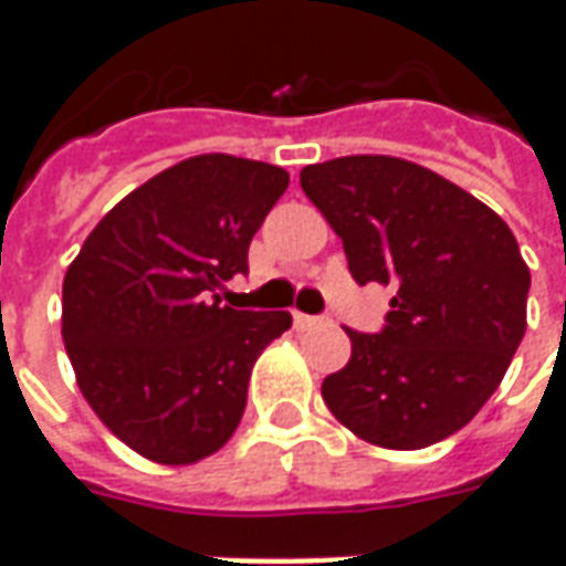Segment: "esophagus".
I'll use <instances>...</instances> for the list:
<instances>
[{
  "mask_svg": "<svg viewBox=\"0 0 566 566\" xmlns=\"http://www.w3.org/2000/svg\"><path fill=\"white\" fill-rule=\"evenodd\" d=\"M321 318L315 315H303V312H294V327L296 331H312V327H318Z\"/></svg>",
  "mask_w": 566,
  "mask_h": 566,
  "instance_id": "obj_1",
  "label": "esophagus"
}]
</instances>
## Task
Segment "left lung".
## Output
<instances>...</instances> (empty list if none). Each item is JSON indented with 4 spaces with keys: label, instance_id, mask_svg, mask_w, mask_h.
<instances>
[{
    "label": "left lung",
    "instance_id": "left-lung-1",
    "mask_svg": "<svg viewBox=\"0 0 566 566\" xmlns=\"http://www.w3.org/2000/svg\"><path fill=\"white\" fill-rule=\"evenodd\" d=\"M343 239L357 284H394L379 333L345 331L352 357L321 385L352 433L424 449L458 433L506 376L527 327L531 270L485 202L418 163L357 154L300 172Z\"/></svg>",
    "mask_w": 566,
    "mask_h": 566
}]
</instances>
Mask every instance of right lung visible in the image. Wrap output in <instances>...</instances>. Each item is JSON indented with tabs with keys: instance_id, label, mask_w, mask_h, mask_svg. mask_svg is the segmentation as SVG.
<instances>
[{
	"instance_id": "right-lung-1",
	"label": "right lung",
	"mask_w": 566,
	"mask_h": 566,
	"mask_svg": "<svg viewBox=\"0 0 566 566\" xmlns=\"http://www.w3.org/2000/svg\"><path fill=\"white\" fill-rule=\"evenodd\" d=\"M270 163L199 154L154 175L84 239L63 279V343L84 400L148 461L185 467L242 421L260 352L287 312L221 306L287 190Z\"/></svg>"
}]
</instances>
